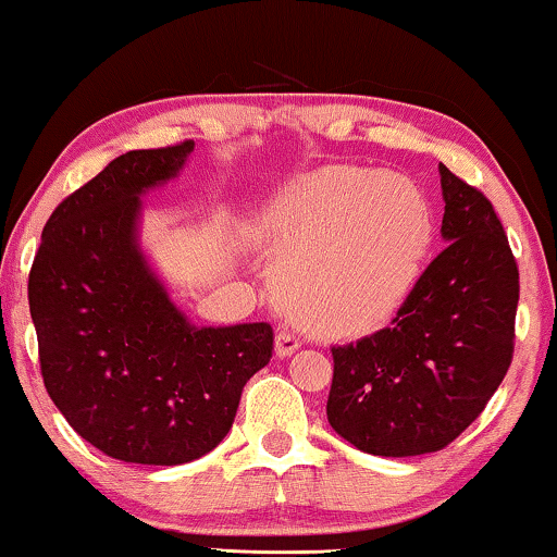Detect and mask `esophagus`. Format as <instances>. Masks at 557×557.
<instances>
[{"label":"esophagus","mask_w":557,"mask_h":557,"mask_svg":"<svg viewBox=\"0 0 557 557\" xmlns=\"http://www.w3.org/2000/svg\"><path fill=\"white\" fill-rule=\"evenodd\" d=\"M297 348H300V338H297V335H295L293 331H280V333H277V338H275V354H277L280 358L293 356Z\"/></svg>","instance_id":"34e87169"}]
</instances>
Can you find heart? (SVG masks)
<instances>
[{
  "label": "heart",
  "instance_id": "heart-1",
  "mask_svg": "<svg viewBox=\"0 0 557 557\" xmlns=\"http://www.w3.org/2000/svg\"><path fill=\"white\" fill-rule=\"evenodd\" d=\"M260 234L287 308L318 333L358 335L417 287L434 219L406 176L335 166L280 199Z\"/></svg>",
  "mask_w": 557,
  "mask_h": 557
}]
</instances>
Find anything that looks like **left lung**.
Here are the masks:
<instances>
[{
	"label": "left lung",
	"mask_w": 557,
	"mask_h": 557,
	"mask_svg": "<svg viewBox=\"0 0 557 557\" xmlns=\"http://www.w3.org/2000/svg\"><path fill=\"white\" fill-rule=\"evenodd\" d=\"M444 252L388 327L333 348L327 421L356 449H444L484 411L512 363L520 275L490 199L438 163Z\"/></svg>",
	"instance_id": "left-lung-1"
}]
</instances>
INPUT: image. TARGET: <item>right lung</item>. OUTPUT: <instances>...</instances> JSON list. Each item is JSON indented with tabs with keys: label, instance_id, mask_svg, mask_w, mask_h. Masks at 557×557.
Segmentation results:
<instances>
[{
	"label": "right lung",
	"instance_id": "right-lung-1",
	"mask_svg": "<svg viewBox=\"0 0 557 557\" xmlns=\"http://www.w3.org/2000/svg\"><path fill=\"white\" fill-rule=\"evenodd\" d=\"M191 151L184 140L113 159L52 211L29 270L47 394L85 442L133 465L214 449L272 358L270 323H189L140 249V197Z\"/></svg>",
	"mask_w": 557,
	"mask_h": 557
}]
</instances>
